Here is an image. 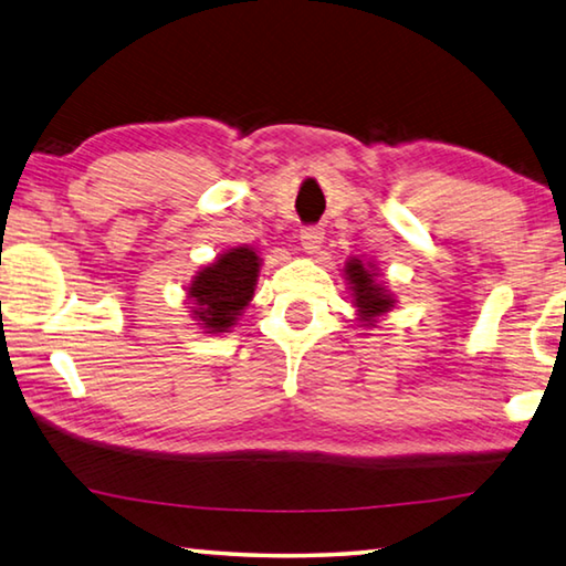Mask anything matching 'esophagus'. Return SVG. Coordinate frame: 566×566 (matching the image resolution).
Segmentation results:
<instances>
[{"label": "esophagus", "instance_id": "esophagus-1", "mask_svg": "<svg viewBox=\"0 0 566 566\" xmlns=\"http://www.w3.org/2000/svg\"><path fill=\"white\" fill-rule=\"evenodd\" d=\"M323 238H325L323 228H318V226L303 228V231H301V245H303V251H305V253H318L321 245H323Z\"/></svg>", "mask_w": 566, "mask_h": 566}]
</instances>
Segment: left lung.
<instances>
[{
    "mask_svg": "<svg viewBox=\"0 0 566 566\" xmlns=\"http://www.w3.org/2000/svg\"><path fill=\"white\" fill-rule=\"evenodd\" d=\"M343 275L345 283H348L355 315H358L363 328H375L380 315L395 308V295L388 291V285L378 281V265L353 255L345 261Z\"/></svg>",
    "mask_w": 566,
    "mask_h": 566,
    "instance_id": "8db88e82",
    "label": "left lung"
}]
</instances>
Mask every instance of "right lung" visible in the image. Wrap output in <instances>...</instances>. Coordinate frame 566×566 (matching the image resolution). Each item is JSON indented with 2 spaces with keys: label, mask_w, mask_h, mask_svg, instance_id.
Segmentation results:
<instances>
[{
  "label": "right lung",
  "mask_w": 566,
  "mask_h": 566,
  "mask_svg": "<svg viewBox=\"0 0 566 566\" xmlns=\"http://www.w3.org/2000/svg\"><path fill=\"white\" fill-rule=\"evenodd\" d=\"M263 258L251 245L226 248L211 263L198 268L186 285L188 313L203 333H231L248 303L253 301Z\"/></svg>",
  "instance_id": "obj_1"
}]
</instances>
